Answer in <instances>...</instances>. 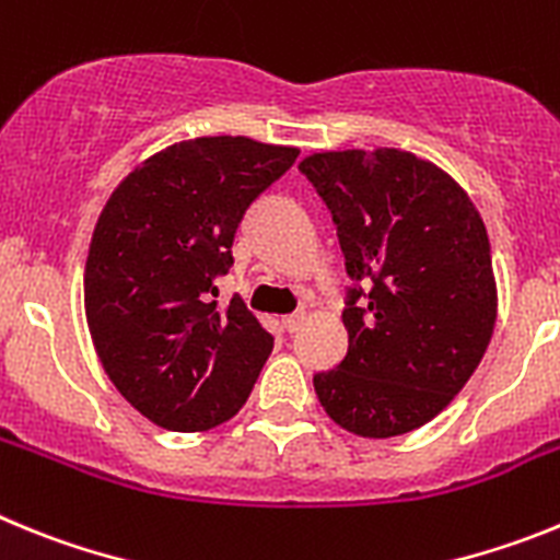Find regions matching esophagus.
Masks as SVG:
<instances>
[{
  "mask_svg": "<svg viewBox=\"0 0 560 560\" xmlns=\"http://www.w3.org/2000/svg\"><path fill=\"white\" fill-rule=\"evenodd\" d=\"M303 323H305V314H303V311H294V314L283 316L285 334H294V330H300V325H303Z\"/></svg>",
  "mask_w": 560,
  "mask_h": 560,
  "instance_id": "esophagus-1",
  "label": "esophagus"
}]
</instances>
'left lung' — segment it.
I'll return each instance as SVG.
<instances>
[{"label":"left lung","instance_id":"left-lung-1","mask_svg":"<svg viewBox=\"0 0 560 560\" xmlns=\"http://www.w3.org/2000/svg\"><path fill=\"white\" fill-rule=\"evenodd\" d=\"M300 173L330 210L353 280L348 355L314 375L316 398L361 438L412 432L448 407L491 341L482 219L448 173L398 148L314 153Z\"/></svg>","mask_w":560,"mask_h":560}]
</instances>
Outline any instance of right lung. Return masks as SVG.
<instances>
[{"label": "right lung", "mask_w": 560, "mask_h": 560, "mask_svg": "<svg viewBox=\"0 0 560 560\" xmlns=\"http://www.w3.org/2000/svg\"><path fill=\"white\" fill-rule=\"evenodd\" d=\"M300 156L249 137H199L131 171L97 219L83 275L92 341L112 384L171 432L244 407L275 336L241 296L219 305L252 201Z\"/></svg>", "instance_id": "right-lung-1"}]
</instances>
